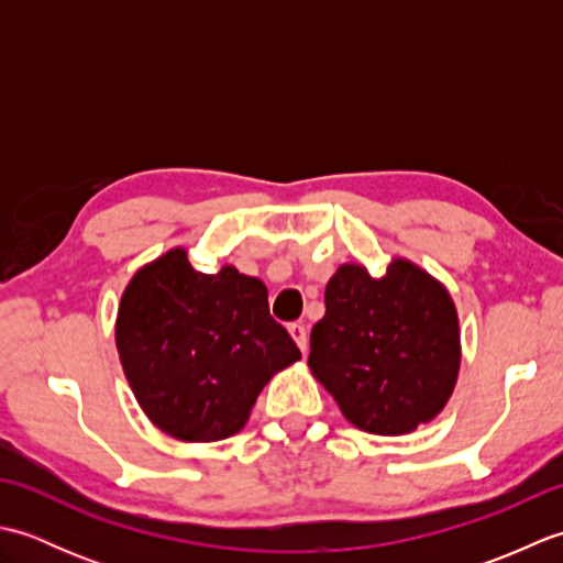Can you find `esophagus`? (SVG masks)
Wrapping results in <instances>:
<instances>
[{
	"mask_svg": "<svg viewBox=\"0 0 563 563\" xmlns=\"http://www.w3.org/2000/svg\"><path fill=\"white\" fill-rule=\"evenodd\" d=\"M288 331H290V336L295 339L297 349H300L302 353H307V345H309V339H307V329H305L302 324H290V327H288Z\"/></svg>",
	"mask_w": 563,
	"mask_h": 563,
	"instance_id": "1",
	"label": "esophagus"
}]
</instances>
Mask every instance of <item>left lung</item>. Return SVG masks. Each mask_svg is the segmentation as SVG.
<instances>
[{
  "label": "left lung",
  "instance_id": "left-lung-1",
  "mask_svg": "<svg viewBox=\"0 0 563 563\" xmlns=\"http://www.w3.org/2000/svg\"><path fill=\"white\" fill-rule=\"evenodd\" d=\"M324 300L307 365L341 413L373 435H406L433 421L462 361L445 285L409 258H391L379 278L363 263H343Z\"/></svg>",
  "mask_w": 563,
  "mask_h": 563
}]
</instances>
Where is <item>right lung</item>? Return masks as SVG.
Masks as SVG:
<instances>
[{"instance_id":"add662e5","label":"right lung","mask_w":563,"mask_h":563,"mask_svg":"<svg viewBox=\"0 0 563 563\" xmlns=\"http://www.w3.org/2000/svg\"><path fill=\"white\" fill-rule=\"evenodd\" d=\"M115 349L140 409L184 442L239 433L271 377L302 357L271 317L266 285L230 263L200 273L184 246L130 278Z\"/></svg>"}]
</instances>
